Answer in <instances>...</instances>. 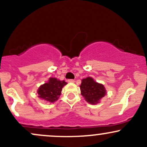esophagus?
<instances>
[{"mask_svg":"<svg viewBox=\"0 0 147 147\" xmlns=\"http://www.w3.org/2000/svg\"><path fill=\"white\" fill-rule=\"evenodd\" d=\"M68 82H69V83H74V82H75V80H74V79H68Z\"/></svg>","mask_w":147,"mask_h":147,"instance_id":"obj_1","label":"esophagus"}]
</instances>
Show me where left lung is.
Returning <instances> with one entry per match:
<instances>
[{
  "label": "left lung",
  "mask_w": 147,
  "mask_h": 147,
  "mask_svg": "<svg viewBox=\"0 0 147 147\" xmlns=\"http://www.w3.org/2000/svg\"><path fill=\"white\" fill-rule=\"evenodd\" d=\"M81 94L88 103L97 104L106 94V90L102 84L97 83L91 77H88L82 80L80 85Z\"/></svg>",
  "instance_id": "left-lung-1"
}]
</instances>
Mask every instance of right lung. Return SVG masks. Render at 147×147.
<instances>
[{
	"instance_id": "add662e5",
	"label": "right lung",
	"mask_w": 147,
	"mask_h": 147,
	"mask_svg": "<svg viewBox=\"0 0 147 147\" xmlns=\"http://www.w3.org/2000/svg\"><path fill=\"white\" fill-rule=\"evenodd\" d=\"M67 84L65 81H60L55 77H50L48 82L40 86L37 90L40 99L50 103H54L58 100L61 94L64 86Z\"/></svg>"
}]
</instances>
